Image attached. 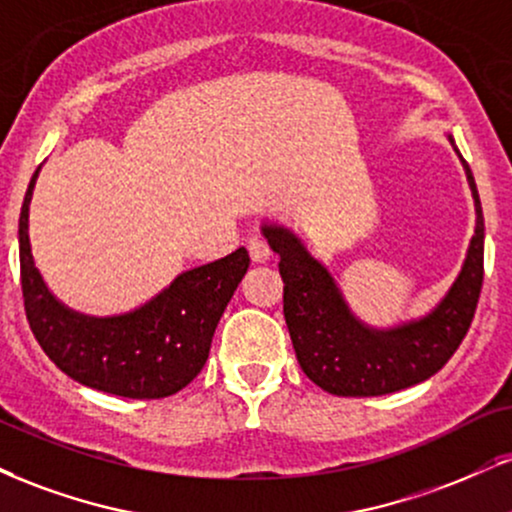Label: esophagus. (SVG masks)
Instances as JSON below:
<instances>
[{"mask_svg":"<svg viewBox=\"0 0 512 512\" xmlns=\"http://www.w3.org/2000/svg\"><path fill=\"white\" fill-rule=\"evenodd\" d=\"M248 252H250L252 262H257V264L267 262L269 257H272V250H269L267 240L260 238V236H252V238L248 240Z\"/></svg>","mask_w":512,"mask_h":512,"instance_id":"obj_1","label":"esophagus"}]
</instances>
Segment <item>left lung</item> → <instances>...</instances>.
I'll list each match as a JSON object with an SVG mask.
<instances>
[{
	"label": "left lung",
	"instance_id": "obj_1",
	"mask_svg": "<svg viewBox=\"0 0 512 512\" xmlns=\"http://www.w3.org/2000/svg\"><path fill=\"white\" fill-rule=\"evenodd\" d=\"M453 150V135H448ZM477 226L451 291L427 317L391 329L362 324L322 262L291 229L264 224L269 248L281 257L283 317L300 367L334 396H384L420 384L451 360L470 329L484 281V214L477 183L463 157Z\"/></svg>",
	"mask_w": 512,
	"mask_h": 512
}]
</instances>
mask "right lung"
Masks as SVG:
<instances>
[{
    "instance_id": "right-lung-1",
    "label": "right lung",
    "mask_w": 512,
    "mask_h": 512,
    "mask_svg": "<svg viewBox=\"0 0 512 512\" xmlns=\"http://www.w3.org/2000/svg\"><path fill=\"white\" fill-rule=\"evenodd\" d=\"M35 171L18 217L23 305L30 331L61 372L90 389L123 398H166L188 386L205 367L233 291L250 267L238 248L217 262L178 274L169 288L138 310L90 317L59 303L35 267L28 209Z\"/></svg>"
}]
</instances>
